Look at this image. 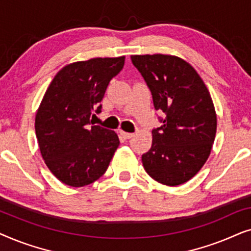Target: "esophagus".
Returning a JSON list of instances; mask_svg holds the SVG:
<instances>
[{
	"label": "esophagus",
	"instance_id": "obj_1",
	"mask_svg": "<svg viewBox=\"0 0 251 251\" xmlns=\"http://www.w3.org/2000/svg\"><path fill=\"white\" fill-rule=\"evenodd\" d=\"M120 133H121V136H122L125 139H130V138H132V137H133V133H131V132L120 131Z\"/></svg>",
	"mask_w": 251,
	"mask_h": 251
}]
</instances>
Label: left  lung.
<instances>
[{
    "mask_svg": "<svg viewBox=\"0 0 251 251\" xmlns=\"http://www.w3.org/2000/svg\"><path fill=\"white\" fill-rule=\"evenodd\" d=\"M145 80L162 123L152 130L153 142L142 155L144 169L168 186L186 183L210 155L217 118L204 82L186 61L169 54L131 56Z\"/></svg>",
    "mask_w": 251,
    "mask_h": 251,
    "instance_id": "8db88e82",
    "label": "left lung"
}]
</instances>
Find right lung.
Instances as JSON below:
<instances>
[{
	"instance_id": "1",
	"label": "right lung",
	"mask_w": 251,
	"mask_h": 251,
	"mask_svg": "<svg viewBox=\"0 0 251 251\" xmlns=\"http://www.w3.org/2000/svg\"><path fill=\"white\" fill-rule=\"evenodd\" d=\"M125 66V57L94 58L61 68L51 81L35 116L43 160L61 183L81 187L107 170L120 145L112 130L94 126L109 81Z\"/></svg>"
}]
</instances>
